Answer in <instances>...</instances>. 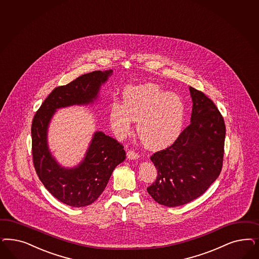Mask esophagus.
I'll use <instances>...</instances> for the list:
<instances>
[{"label": "esophagus", "mask_w": 259, "mask_h": 259, "mask_svg": "<svg viewBox=\"0 0 259 259\" xmlns=\"http://www.w3.org/2000/svg\"><path fill=\"white\" fill-rule=\"evenodd\" d=\"M126 157L128 160H136V159L139 158V155L134 150H128L126 152Z\"/></svg>", "instance_id": "1"}]
</instances>
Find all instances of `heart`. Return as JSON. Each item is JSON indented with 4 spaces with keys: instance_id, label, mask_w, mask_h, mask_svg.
<instances>
[{
    "instance_id": "heart-1",
    "label": "heart",
    "mask_w": 259,
    "mask_h": 259,
    "mask_svg": "<svg viewBox=\"0 0 259 259\" xmlns=\"http://www.w3.org/2000/svg\"><path fill=\"white\" fill-rule=\"evenodd\" d=\"M123 97L124 105L113 102L109 107L110 125L117 136L130 134L134 120L139 139L150 150L167 148L176 141L185 116V105L178 95L146 83L125 89Z\"/></svg>"
}]
</instances>
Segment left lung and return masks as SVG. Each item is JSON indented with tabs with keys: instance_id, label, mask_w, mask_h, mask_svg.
Returning <instances> with one entry per match:
<instances>
[{
	"instance_id": "left-lung-1",
	"label": "left lung",
	"mask_w": 259,
	"mask_h": 259,
	"mask_svg": "<svg viewBox=\"0 0 259 259\" xmlns=\"http://www.w3.org/2000/svg\"><path fill=\"white\" fill-rule=\"evenodd\" d=\"M191 124L166 150L150 156L157 169L155 182L148 187L159 204L177 207L199 197L221 172L226 126L213 102L190 87Z\"/></svg>"
}]
</instances>
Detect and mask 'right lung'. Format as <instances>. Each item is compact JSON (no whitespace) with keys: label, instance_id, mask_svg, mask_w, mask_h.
<instances>
[{"label":"right lung","instance_id":"1","mask_svg":"<svg viewBox=\"0 0 259 259\" xmlns=\"http://www.w3.org/2000/svg\"><path fill=\"white\" fill-rule=\"evenodd\" d=\"M111 74V69L97 70L54 89L44 101L32 121L35 170L46 189L59 201L71 207L91 205L100 196L113 169L125 160V150L112 137L96 132L81 163L73 167H62L49 148V125L58 109L93 104L98 99L101 85Z\"/></svg>","mask_w":259,"mask_h":259}]
</instances>
